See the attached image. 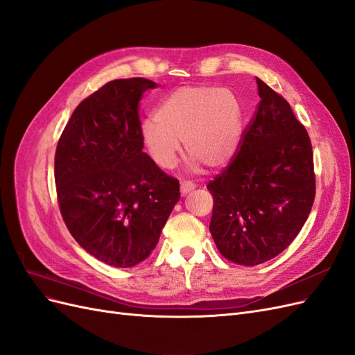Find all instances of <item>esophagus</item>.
<instances>
[{"instance_id": "34e87169", "label": "esophagus", "mask_w": 355, "mask_h": 355, "mask_svg": "<svg viewBox=\"0 0 355 355\" xmlns=\"http://www.w3.org/2000/svg\"><path fill=\"white\" fill-rule=\"evenodd\" d=\"M194 188H196L194 182H191V180L180 182V192H182V194H188V192H191Z\"/></svg>"}]
</instances>
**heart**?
Listing matches in <instances>:
<instances>
[{
    "instance_id": "heart-1",
    "label": "heart",
    "mask_w": 355,
    "mask_h": 355,
    "mask_svg": "<svg viewBox=\"0 0 355 355\" xmlns=\"http://www.w3.org/2000/svg\"><path fill=\"white\" fill-rule=\"evenodd\" d=\"M241 106L228 89L184 85L171 92L155 111V120L144 121L142 141L161 168H173L185 142V151L204 166L218 168L234 158L241 141Z\"/></svg>"
}]
</instances>
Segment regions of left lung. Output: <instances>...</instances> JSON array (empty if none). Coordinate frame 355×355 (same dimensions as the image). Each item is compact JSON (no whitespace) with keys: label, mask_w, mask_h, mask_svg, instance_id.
I'll list each match as a JSON object with an SVG mask.
<instances>
[{"label":"left lung","mask_w":355,"mask_h":355,"mask_svg":"<svg viewBox=\"0 0 355 355\" xmlns=\"http://www.w3.org/2000/svg\"><path fill=\"white\" fill-rule=\"evenodd\" d=\"M259 103L230 164L210 180V232L237 265L271 261L292 243L315 198L314 154L288 102L256 78Z\"/></svg>","instance_id":"obj_1"}]
</instances>
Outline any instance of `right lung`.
<instances>
[{
  "label": "right lung",
  "mask_w": 355,
  "mask_h": 355,
  "mask_svg": "<svg viewBox=\"0 0 355 355\" xmlns=\"http://www.w3.org/2000/svg\"><path fill=\"white\" fill-rule=\"evenodd\" d=\"M155 83H106L72 112L55 154L60 214L83 249L132 268L153 253L180 198L179 180L144 153L139 105Z\"/></svg>",
  "instance_id": "1"
}]
</instances>
